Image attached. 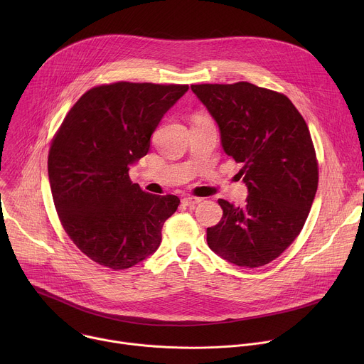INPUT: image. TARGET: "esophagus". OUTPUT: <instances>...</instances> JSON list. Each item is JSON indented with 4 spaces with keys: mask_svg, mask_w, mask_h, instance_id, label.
Listing matches in <instances>:
<instances>
[{
    "mask_svg": "<svg viewBox=\"0 0 364 364\" xmlns=\"http://www.w3.org/2000/svg\"><path fill=\"white\" fill-rule=\"evenodd\" d=\"M200 201H201V198H198V197H186V198L181 200L183 205H187V207H191V205H194V204H197Z\"/></svg>",
    "mask_w": 364,
    "mask_h": 364,
    "instance_id": "34e87169",
    "label": "esophagus"
}]
</instances>
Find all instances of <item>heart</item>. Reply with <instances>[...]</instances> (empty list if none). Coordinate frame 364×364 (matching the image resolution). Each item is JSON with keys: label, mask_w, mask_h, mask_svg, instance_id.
<instances>
[{"label": "heart", "mask_w": 364, "mask_h": 364, "mask_svg": "<svg viewBox=\"0 0 364 364\" xmlns=\"http://www.w3.org/2000/svg\"><path fill=\"white\" fill-rule=\"evenodd\" d=\"M196 121H209V119H207V118H203V117H197V118H196Z\"/></svg>", "instance_id": "1"}]
</instances>
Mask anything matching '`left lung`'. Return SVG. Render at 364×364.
Returning a JSON list of instances; mask_svg holds the SVG:
<instances>
[{"instance_id":"obj_1","label":"left lung","mask_w":364,"mask_h":364,"mask_svg":"<svg viewBox=\"0 0 364 364\" xmlns=\"http://www.w3.org/2000/svg\"><path fill=\"white\" fill-rule=\"evenodd\" d=\"M216 121L222 146L242 164L246 204L219 198L222 220L207 228V245L243 268L264 267L299 235L318 186L308 127L282 93L249 82L191 85Z\"/></svg>"}]
</instances>
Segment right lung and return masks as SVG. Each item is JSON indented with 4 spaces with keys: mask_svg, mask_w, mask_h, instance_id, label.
<instances>
[{
    "mask_svg": "<svg viewBox=\"0 0 364 364\" xmlns=\"http://www.w3.org/2000/svg\"><path fill=\"white\" fill-rule=\"evenodd\" d=\"M187 85L117 82L87 90L48 151L51 196L63 229L93 262L131 268L159 249L180 198L155 196L129 178L151 135Z\"/></svg>",
    "mask_w": 364,
    "mask_h": 364,
    "instance_id": "right-lung-1",
    "label": "right lung"
}]
</instances>
